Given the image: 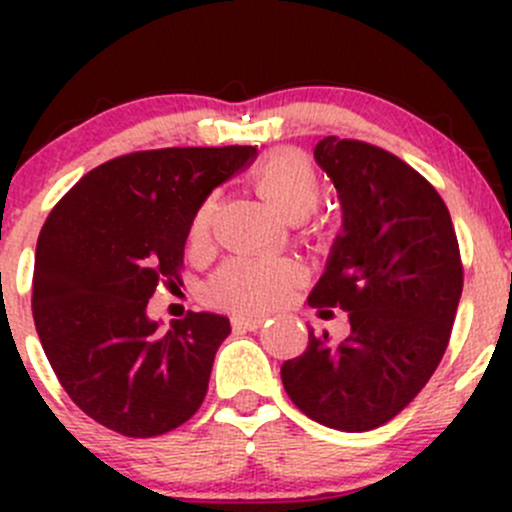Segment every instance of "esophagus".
Masks as SVG:
<instances>
[{
    "label": "esophagus",
    "instance_id": "obj_1",
    "mask_svg": "<svg viewBox=\"0 0 512 512\" xmlns=\"http://www.w3.org/2000/svg\"><path fill=\"white\" fill-rule=\"evenodd\" d=\"M267 322L265 314H240V317H232V327L235 329H260Z\"/></svg>",
    "mask_w": 512,
    "mask_h": 512
}]
</instances>
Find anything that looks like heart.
I'll return each mask as SVG.
<instances>
[{
  "mask_svg": "<svg viewBox=\"0 0 512 512\" xmlns=\"http://www.w3.org/2000/svg\"><path fill=\"white\" fill-rule=\"evenodd\" d=\"M252 183L262 198L285 218H304L319 205L324 193L322 178L307 156L280 151L260 163ZM215 198L203 200L193 213L188 240L193 250H203L210 240L215 220ZM297 285V270L280 257H235L213 275L208 294L215 304L237 312H262L285 302Z\"/></svg>",
  "mask_w": 512,
  "mask_h": 512,
  "instance_id": "heart-1",
  "label": "heart"
}]
</instances>
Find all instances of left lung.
Returning a JSON list of instances; mask_svg holds the SVG:
<instances>
[{"label": "left lung", "mask_w": 512, "mask_h": 512, "mask_svg": "<svg viewBox=\"0 0 512 512\" xmlns=\"http://www.w3.org/2000/svg\"><path fill=\"white\" fill-rule=\"evenodd\" d=\"M314 158L344 208L309 304L349 314L352 334L329 344L309 329L282 384L302 414L337 431L384 426L416 399L446 354L463 292V262L446 203L394 153L327 136Z\"/></svg>", "instance_id": "1"}]
</instances>
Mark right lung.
Here are the masks:
<instances>
[{
	"label": "right lung",
	"mask_w": 512,
	"mask_h": 512,
	"mask_svg": "<svg viewBox=\"0 0 512 512\" xmlns=\"http://www.w3.org/2000/svg\"><path fill=\"white\" fill-rule=\"evenodd\" d=\"M257 148H158L89 170L46 218L32 312L56 379L76 406L128 438L183 426L208 394L227 317L188 312L168 332L146 314L175 285L188 227L210 190Z\"/></svg>",
	"instance_id": "add662e5"
}]
</instances>
